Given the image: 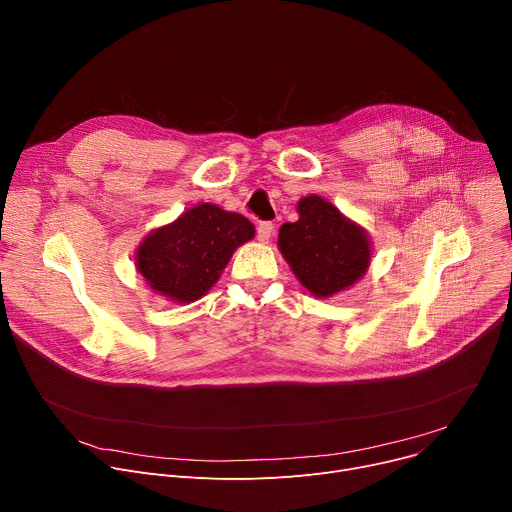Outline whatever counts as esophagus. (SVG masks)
<instances>
[{"label": "esophagus", "instance_id": "obj_1", "mask_svg": "<svg viewBox=\"0 0 512 512\" xmlns=\"http://www.w3.org/2000/svg\"><path fill=\"white\" fill-rule=\"evenodd\" d=\"M272 233H274V223H270V221L258 223V227H256V238H258L260 242H268V240L272 238Z\"/></svg>", "mask_w": 512, "mask_h": 512}]
</instances>
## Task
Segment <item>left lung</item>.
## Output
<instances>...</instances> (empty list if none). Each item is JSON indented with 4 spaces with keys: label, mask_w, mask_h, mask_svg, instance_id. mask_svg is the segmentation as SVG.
<instances>
[{
    "label": "left lung",
    "mask_w": 512,
    "mask_h": 512,
    "mask_svg": "<svg viewBox=\"0 0 512 512\" xmlns=\"http://www.w3.org/2000/svg\"><path fill=\"white\" fill-rule=\"evenodd\" d=\"M299 219L279 229V248L295 277L316 297H330L359 281L371 258L369 240L322 196H305Z\"/></svg>",
    "instance_id": "8db88e82"
}]
</instances>
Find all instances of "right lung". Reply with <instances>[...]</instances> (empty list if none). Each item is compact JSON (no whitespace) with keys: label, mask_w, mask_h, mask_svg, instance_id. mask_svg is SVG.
<instances>
[{"label":"right lung","mask_w":512,"mask_h":512,"mask_svg":"<svg viewBox=\"0 0 512 512\" xmlns=\"http://www.w3.org/2000/svg\"><path fill=\"white\" fill-rule=\"evenodd\" d=\"M252 238L254 225L244 215L203 203L149 233L137 250V268L157 293L196 301L217 283L233 250Z\"/></svg>","instance_id":"right-lung-1"}]
</instances>
